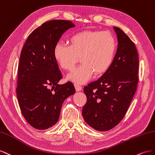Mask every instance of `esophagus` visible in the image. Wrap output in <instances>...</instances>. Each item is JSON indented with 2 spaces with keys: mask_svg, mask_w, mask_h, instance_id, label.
<instances>
[{
  "mask_svg": "<svg viewBox=\"0 0 155 155\" xmlns=\"http://www.w3.org/2000/svg\"><path fill=\"white\" fill-rule=\"evenodd\" d=\"M74 87H75V90L77 91H80L82 90V86L77 85V84H74Z\"/></svg>",
  "mask_w": 155,
  "mask_h": 155,
  "instance_id": "34e87169",
  "label": "esophagus"
}]
</instances>
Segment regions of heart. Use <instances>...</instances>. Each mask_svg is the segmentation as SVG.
Listing matches in <instances>:
<instances>
[{"mask_svg": "<svg viewBox=\"0 0 155 155\" xmlns=\"http://www.w3.org/2000/svg\"><path fill=\"white\" fill-rule=\"evenodd\" d=\"M69 45L58 43L54 47L56 62L63 69L71 71L81 57L82 64L68 75V79L75 84H83L93 74H101L109 69L117 48L116 39L108 32L84 30L73 34Z\"/></svg>", "mask_w": 155, "mask_h": 155, "instance_id": "1", "label": "heart"}]
</instances>
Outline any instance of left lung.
<instances>
[{
    "mask_svg": "<svg viewBox=\"0 0 155 155\" xmlns=\"http://www.w3.org/2000/svg\"><path fill=\"white\" fill-rule=\"evenodd\" d=\"M117 49L109 69L98 80L84 87L87 101L82 116L99 131L116 127L125 116L138 82V54L134 43L119 28L114 26Z\"/></svg>",
    "mask_w": 155,
    "mask_h": 155,
    "instance_id": "8db88e82",
    "label": "left lung"
}]
</instances>
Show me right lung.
<instances>
[{
  "label": "right lung",
  "instance_id": "1",
  "mask_svg": "<svg viewBox=\"0 0 155 155\" xmlns=\"http://www.w3.org/2000/svg\"><path fill=\"white\" fill-rule=\"evenodd\" d=\"M73 27L70 21L45 22L29 35L22 48L16 93L23 116L36 129L54 126L64 101L75 93L71 82L58 84L62 76L53 54L62 34Z\"/></svg>",
  "mask_w": 155,
  "mask_h": 155
}]
</instances>
